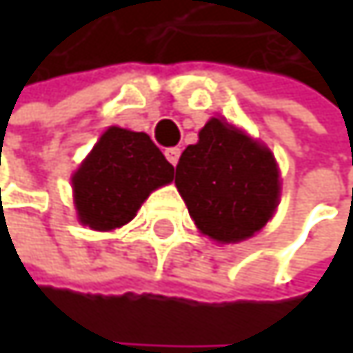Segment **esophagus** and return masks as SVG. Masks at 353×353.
Segmentation results:
<instances>
[{
	"instance_id": "esophagus-1",
	"label": "esophagus",
	"mask_w": 353,
	"mask_h": 353,
	"mask_svg": "<svg viewBox=\"0 0 353 353\" xmlns=\"http://www.w3.org/2000/svg\"><path fill=\"white\" fill-rule=\"evenodd\" d=\"M179 149L177 147H170V149H165V157H168V161L172 163V165H176L177 159H179Z\"/></svg>"
}]
</instances>
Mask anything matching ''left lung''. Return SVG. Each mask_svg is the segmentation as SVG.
Returning a JSON list of instances; mask_svg holds the SVG:
<instances>
[{
    "instance_id": "obj_1",
    "label": "left lung",
    "mask_w": 353,
    "mask_h": 353,
    "mask_svg": "<svg viewBox=\"0 0 353 353\" xmlns=\"http://www.w3.org/2000/svg\"><path fill=\"white\" fill-rule=\"evenodd\" d=\"M176 185L196 227L223 243L243 241L274 214L280 179L272 153L212 118L176 165Z\"/></svg>"
}]
</instances>
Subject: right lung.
Returning <instances> with one entry per match:
<instances>
[{
    "label": "right lung",
    "instance_id": "right-lung-1",
    "mask_svg": "<svg viewBox=\"0 0 353 353\" xmlns=\"http://www.w3.org/2000/svg\"><path fill=\"white\" fill-rule=\"evenodd\" d=\"M174 179V165L145 132L108 128L73 176L79 221L112 231L134 219L147 196Z\"/></svg>",
    "mask_w": 353,
    "mask_h": 353
}]
</instances>
